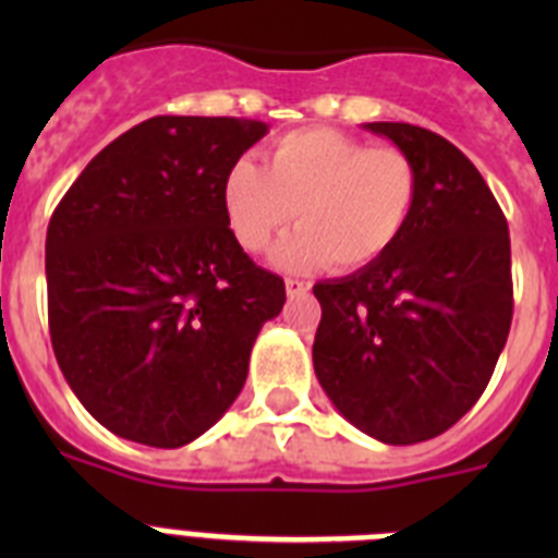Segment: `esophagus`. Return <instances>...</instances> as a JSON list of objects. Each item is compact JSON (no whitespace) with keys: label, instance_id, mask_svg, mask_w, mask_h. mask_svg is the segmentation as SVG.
<instances>
[{"label":"esophagus","instance_id":"esophagus-1","mask_svg":"<svg viewBox=\"0 0 558 558\" xmlns=\"http://www.w3.org/2000/svg\"><path fill=\"white\" fill-rule=\"evenodd\" d=\"M284 290H288L290 299H295V295L310 293V282H304V279H288V282H284Z\"/></svg>","mask_w":558,"mask_h":558}]
</instances>
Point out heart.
<instances>
[{
	"label": "heart",
	"mask_w": 558,
	"mask_h": 558,
	"mask_svg": "<svg viewBox=\"0 0 558 558\" xmlns=\"http://www.w3.org/2000/svg\"><path fill=\"white\" fill-rule=\"evenodd\" d=\"M223 215L245 251L268 248L299 211V229L276 245L288 270L374 265L402 240L418 201V172L399 147L307 128L274 142L265 170L236 159L223 175Z\"/></svg>",
	"instance_id": "1"
}]
</instances>
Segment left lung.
<instances>
[{"mask_svg": "<svg viewBox=\"0 0 558 558\" xmlns=\"http://www.w3.org/2000/svg\"><path fill=\"white\" fill-rule=\"evenodd\" d=\"M418 172L411 226L374 265L313 288L315 377L357 430L418 445L489 386L514 313L511 240L495 195L456 145L408 122H366Z\"/></svg>", "mask_w": 558, "mask_h": 558, "instance_id": "1", "label": "left lung"}]
</instances>
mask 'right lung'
Instances as JSON below:
<instances>
[{
  "label": "right lung",
  "instance_id": "add662e5",
  "mask_svg": "<svg viewBox=\"0 0 558 558\" xmlns=\"http://www.w3.org/2000/svg\"><path fill=\"white\" fill-rule=\"evenodd\" d=\"M265 133L236 117H153L102 147L52 211L49 338L113 436L184 447L243 391L284 282L236 243L220 190Z\"/></svg>",
  "mask_w": 558,
  "mask_h": 558
}]
</instances>
